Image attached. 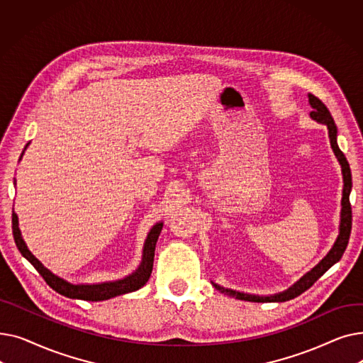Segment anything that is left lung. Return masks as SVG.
<instances>
[{
  "label": "left lung",
  "mask_w": 363,
  "mask_h": 363,
  "mask_svg": "<svg viewBox=\"0 0 363 363\" xmlns=\"http://www.w3.org/2000/svg\"><path fill=\"white\" fill-rule=\"evenodd\" d=\"M309 103L312 106V111H311V116L320 122V123H325L328 126V133H330V143L331 147L335 152V156L341 164L342 169V178H345V188H342V200H341V225H340V235L333 247V250L327 255V257L323 259L316 268H313L309 274L304 275L297 284H294L291 289H289L287 291L275 294V296H266V297H260V296H250V294H244V293H238V291H233V290H228L223 287H219L218 284H213L215 289L219 290L223 294H228L231 297L240 298V300H247V301H257V303H264V301H287L291 300L297 296H300L301 293L306 291L308 289H311L312 285L325 274L331 266L338 262L345 253L346 247L349 244V238H350V231H352V204H350V189H352V172H350V166L349 162L346 159V156L342 155V151L338 148L337 144V126L334 123V119L331 116L330 110L327 108V106L323 104L318 97H315L313 94H309Z\"/></svg>",
  "instance_id": "obj_1"
}]
</instances>
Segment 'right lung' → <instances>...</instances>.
<instances>
[{"mask_svg":"<svg viewBox=\"0 0 363 363\" xmlns=\"http://www.w3.org/2000/svg\"><path fill=\"white\" fill-rule=\"evenodd\" d=\"M11 223H13V237H14V242L17 245L18 252H21L22 256L26 257L33 264V268L40 272V275L45 279V282L50 285V287L54 291H57L62 296H66L69 298H81V300H88V301H103V300H108L111 297H116V296L126 294V293L141 289L151 275L152 260H155L156 242H157V238L160 235L162 226H163V223H157L156 226H152V230L150 231V234L145 240V245H144L143 262L140 264V268L137 269V272H133L132 275H129L123 279H119V281H114V282L92 284V285H84V284L73 285V284L63 281L59 277L52 275L47 268H44L43 263L28 250V247L21 235V230H18L17 216L14 212L11 216Z\"/></svg>","mask_w":363,"mask_h":363,"instance_id":"add662e5","label":"right lung"}]
</instances>
